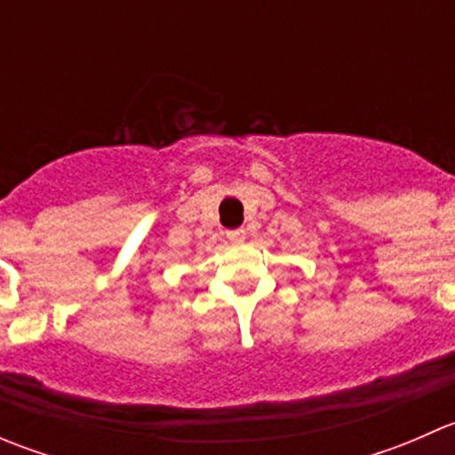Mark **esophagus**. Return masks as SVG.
<instances>
[{"label":"esophagus","mask_w":455,"mask_h":455,"mask_svg":"<svg viewBox=\"0 0 455 455\" xmlns=\"http://www.w3.org/2000/svg\"><path fill=\"white\" fill-rule=\"evenodd\" d=\"M227 237L231 242H242L246 237V231L244 228H231V231H227Z\"/></svg>","instance_id":"34e87169"}]
</instances>
